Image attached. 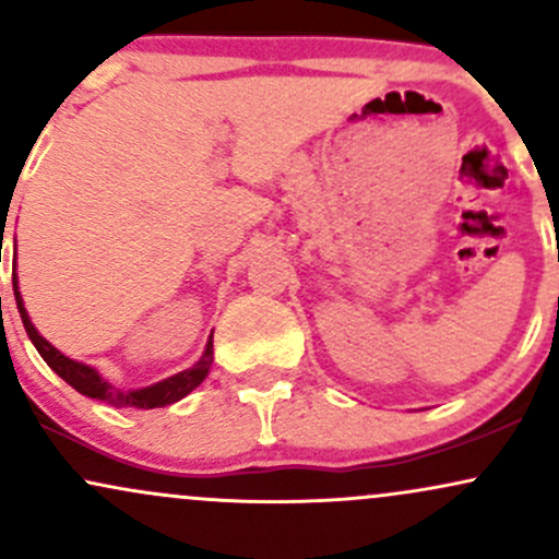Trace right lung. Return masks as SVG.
Listing matches in <instances>:
<instances>
[{"label":"right lung","mask_w":559,"mask_h":559,"mask_svg":"<svg viewBox=\"0 0 559 559\" xmlns=\"http://www.w3.org/2000/svg\"><path fill=\"white\" fill-rule=\"evenodd\" d=\"M12 288H15L17 312H21L25 333H28V338L34 342L38 355L44 357V362H47L49 368H52L55 373L62 378V381L70 383V386L79 391V394L92 396V400L110 402V404H115V407L155 409V407H165V404L183 400V396L189 394V391H194L210 373V365H213V336H210L204 355L199 357V362L191 365L189 370H181V373L165 378V381H159V383H152V386H146V389H133V391L112 389L110 383H107L105 378L96 373L94 368H88V365H83V362L70 360V357L62 355L60 349H55V346L49 344L47 338L41 336V333L36 331V325L31 323L28 312H25V307H23V297H21V292H17L15 275H12Z\"/></svg>","instance_id":"1"}]
</instances>
